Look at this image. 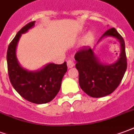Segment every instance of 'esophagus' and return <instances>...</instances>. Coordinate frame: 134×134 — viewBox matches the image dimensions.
I'll return each mask as SVG.
<instances>
[{
  "label": "esophagus",
  "mask_w": 134,
  "mask_h": 134,
  "mask_svg": "<svg viewBox=\"0 0 134 134\" xmlns=\"http://www.w3.org/2000/svg\"><path fill=\"white\" fill-rule=\"evenodd\" d=\"M74 61L73 59H69V60H67V66H68V68H72L73 66H74Z\"/></svg>",
  "instance_id": "obj_1"
}]
</instances>
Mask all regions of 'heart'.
<instances>
[{
  "instance_id": "1",
  "label": "heart",
  "mask_w": 134,
  "mask_h": 134,
  "mask_svg": "<svg viewBox=\"0 0 134 134\" xmlns=\"http://www.w3.org/2000/svg\"><path fill=\"white\" fill-rule=\"evenodd\" d=\"M93 38V34L91 32H90V33L86 34V36H85L84 40H83V41H84V42H86V43H87V42H89Z\"/></svg>"
}]
</instances>
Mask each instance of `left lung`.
<instances>
[{
    "label": "left lung",
    "mask_w": 134,
    "mask_h": 134,
    "mask_svg": "<svg viewBox=\"0 0 134 134\" xmlns=\"http://www.w3.org/2000/svg\"><path fill=\"white\" fill-rule=\"evenodd\" d=\"M113 36L121 43L120 58L114 64L107 66L100 63L90 47H83L75 55L80 87L87 95L93 98L103 97L114 92L121 82L127 68L123 37L114 28L108 29L103 34V36Z\"/></svg>",
    "instance_id": "left-lung-1"
}]
</instances>
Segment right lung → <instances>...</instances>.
I'll return each mask as SVG.
<instances>
[{
    "label": "right lung",
    "mask_w": 134,
    "mask_h": 134,
    "mask_svg": "<svg viewBox=\"0 0 134 134\" xmlns=\"http://www.w3.org/2000/svg\"><path fill=\"white\" fill-rule=\"evenodd\" d=\"M35 21L26 24L10 43L7 51V64L10 81L23 98L36 104L52 100L60 91L61 82L67 71V64L49 63L41 71H28L18 64L15 48L21 34L34 26Z\"/></svg>",
    "instance_id": "1"
}]
</instances>
